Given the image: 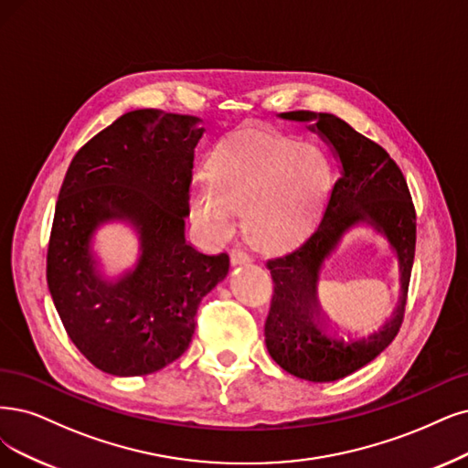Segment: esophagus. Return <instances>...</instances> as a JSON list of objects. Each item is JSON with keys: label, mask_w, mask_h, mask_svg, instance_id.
Masks as SVG:
<instances>
[{"label": "esophagus", "mask_w": 468, "mask_h": 468, "mask_svg": "<svg viewBox=\"0 0 468 468\" xmlns=\"http://www.w3.org/2000/svg\"><path fill=\"white\" fill-rule=\"evenodd\" d=\"M249 262H250V256H249L247 252L239 250V249H235V250L231 252V264H233V266H239V264H249Z\"/></svg>", "instance_id": "1"}]
</instances>
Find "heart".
Instances as JSON below:
<instances>
[{"label": "heart", "instance_id": "b5f03b06", "mask_svg": "<svg viewBox=\"0 0 468 468\" xmlns=\"http://www.w3.org/2000/svg\"><path fill=\"white\" fill-rule=\"evenodd\" d=\"M206 179L190 188V210L210 239H225L237 212L245 229L268 252L297 249L314 231L332 171L325 155L289 138L247 133L216 146Z\"/></svg>", "mask_w": 468, "mask_h": 468}]
</instances>
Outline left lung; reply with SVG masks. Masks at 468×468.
<instances>
[{
	"label": "left lung",
	"mask_w": 468,
	"mask_h": 468,
	"mask_svg": "<svg viewBox=\"0 0 468 468\" xmlns=\"http://www.w3.org/2000/svg\"><path fill=\"white\" fill-rule=\"evenodd\" d=\"M282 119L303 121L332 148L341 167L318 229L303 247L268 261L273 280L264 325L266 347L278 365L308 382H335L368 365L399 332L417 247V214L401 169L370 138L332 113L287 112ZM368 224L394 249L400 264V301L392 316L368 335L339 333L324 324L315 299L323 262L345 232Z\"/></svg>",
	"instance_id": "obj_1"
}]
</instances>
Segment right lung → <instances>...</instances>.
<instances>
[{"mask_svg": "<svg viewBox=\"0 0 468 468\" xmlns=\"http://www.w3.org/2000/svg\"><path fill=\"white\" fill-rule=\"evenodd\" d=\"M200 119L134 110L90 138L67 169L48 247V289L67 335L112 376H146L188 347L200 301L229 271L185 240ZM139 237V258L115 279L91 249L106 222Z\"/></svg>", "mask_w": 468, "mask_h": 468, "instance_id": "right-lung-1", "label": "right lung"}]
</instances>
